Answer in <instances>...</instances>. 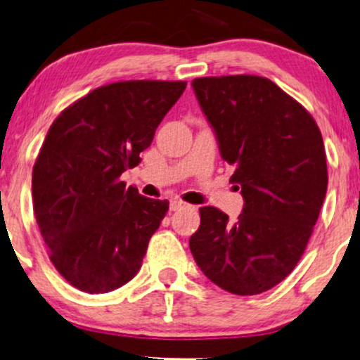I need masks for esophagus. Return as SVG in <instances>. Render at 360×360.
Here are the masks:
<instances>
[{"label": "esophagus", "instance_id": "1", "mask_svg": "<svg viewBox=\"0 0 360 360\" xmlns=\"http://www.w3.org/2000/svg\"><path fill=\"white\" fill-rule=\"evenodd\" d=\"M185 206H186V203H185V201H181V200H172L170 201V211H179L181 208H185Z\"/></svg>", "mask_w": 360, "mask_h": 360}]
</instances>
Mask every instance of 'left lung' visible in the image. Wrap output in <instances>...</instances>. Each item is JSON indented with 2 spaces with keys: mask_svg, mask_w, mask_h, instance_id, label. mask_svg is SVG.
<instances>
[{
  "mask_svg": "<svg viewBox=\"0 0 360 360\" xmlns=\"http://www.w3.org/2000/svg\"><path fill=\"white\" fill-rule=\"evenodd\" d=\"M191 86L233 167L229 181L240 186L244 208L236 221L213 206L200 208L190 250L226 292H267L302 259L321 211L328 190L321 132L269 78L205 77Z\"/></svg>",
  "mask_w": 360,
  "mask_h": 360,
  "instance_id": "1",
  "label": "left lung"
}]
</instances>
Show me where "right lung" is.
<instances>
[{"label": "right lung", "mask_w": 360, "mask_h": 360, "mask_svg": "<svg viewBox=\"0 0 360 360\" xmlns=\"http://www.w3.org/2000/svg\"><path fill=\"white\" fill-rule=\"evenodd\" d=\"M186 82L131 80L100 86L63 110L32 169V203L49 257L86 293H108L139 272L167 200L120 180L141 162Z\"/></svg>", "instance_id": "obj_1"}]
</instances>
